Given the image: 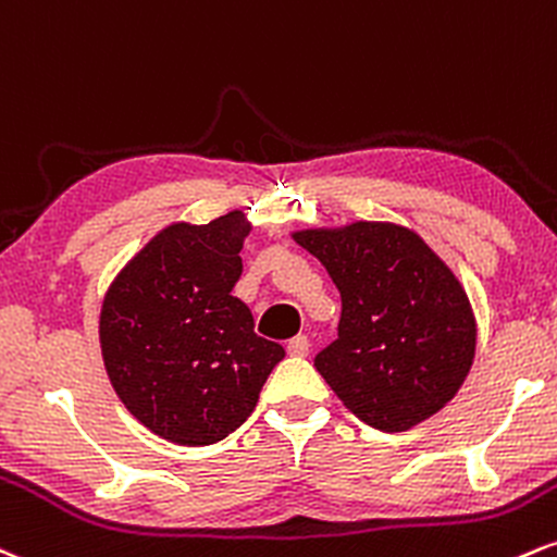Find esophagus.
<instances>
[{
	"mask_svg": "<svg viewBox=\"0 0 557 557\" xmlns=\"http://www.w3.org/2000/svg\"><path fill=\"white\" fill-rule=\"evenodd\" d=\"M286 351H289L292 357H307L310 355V342H307V336H294L289 344H286Z\"/></svg>",
	"mask_w": 557,
	"mask_h": 557,
	"instance_id": "esophagus-1",
	"label": "esophagus"
}]
</instances>
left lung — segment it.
Segmentation results:
<instances>
[{"instance_id": "8db88e82", "label": "left lung", "mask_w": 557, "mask_h": 557, "mask_svg": "<svg viewBox=\"0 0 557 557\" xmlns=\"http://www.w3.org/2000/svg\"><path fill=\"white\" fill-rule=\"evenodd\" d=\"M342 292L338 338L315 368L370 428L404 433L459 394L474 362L476 318L446 260L394 221L294 228Z\"/></svg>"}]
</instances>
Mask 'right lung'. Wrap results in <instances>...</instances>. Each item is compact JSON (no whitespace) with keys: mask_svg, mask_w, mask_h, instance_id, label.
Here are the masks:
<instances>
[{"mask_svg":"<svg viewBox=\"0 0 557 557\" xmlns=\"http://www.w3.org/2000/svg\"><path fill=\"white\" fill-rule=\"evenodd\" d=\"M250 232L242 211L211 224L172 221L103 294L98 342L109 381L137 422L176 446L234 433L284 359L232 294Z\"/></svg>","mask_w":557,"mask_h":557,"instance_id":"obj_1","label":"right lung"}]
</instances>
